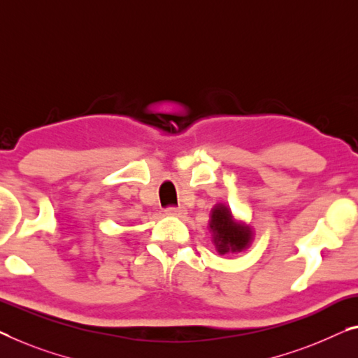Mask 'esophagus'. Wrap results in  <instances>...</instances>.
<instances>
[{
    "label": "esophagus",
    "mask_w": 358,
    "mask_h": 358,
    "mask_svg": "<svg viewBox=\"0 0 358 358\" xmlns=\"http://www.w3.org/2000/svg\"><path fill=\"white\" fill-rule=\"evenodd\" d=\"M165 213H167V215H173V217H183L186 210L183 209V207H167V209H165Z\"/></svg>",
    "instance_id": "obj_1"
}]
</instances>
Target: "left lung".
<instances>
[{
    "label": "left lung",
    "mask_w": 358,
    "mask_h": 358,
    "mask_svg": "<svg viewBox=\"0 0 358 358\" xmlns=\"http://www.w3.org/2000/svg\"><path fill=\"white\" fill-rule=\"evenodd\" d=\"M210 231L213 244L220 254L241 252L249 246L252 239V231L249 227L233 220L230 209L223 204H217L210 213Z\"/></svg>",
    "instance_id": "8db88e82"
}]
</instances>
